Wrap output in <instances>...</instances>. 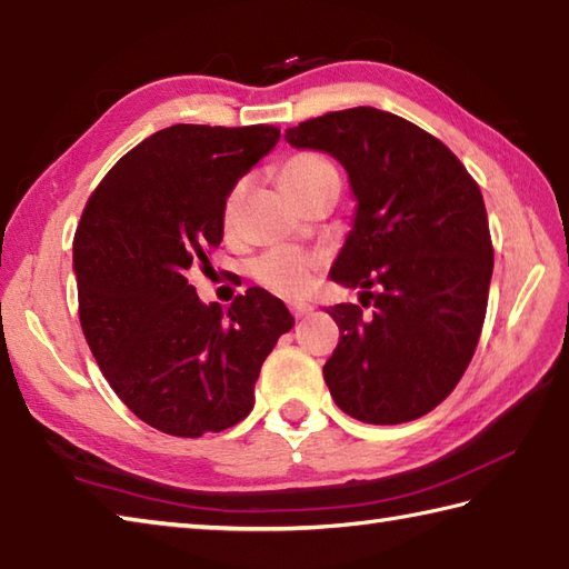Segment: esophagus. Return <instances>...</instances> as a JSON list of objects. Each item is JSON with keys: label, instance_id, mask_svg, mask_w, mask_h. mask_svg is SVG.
<instances>
[{"label": "esophagus", "instance_id": "esophagus-1", "mask_svg": "<svg viewBox=\"0 0 569 569\" xmlns=\"http://www.w3.org/2000/svg\"><path fill=\"white\" fill-rule=\"evenodd\" d=\"M289 311H292L295 319H301V317H309L311 311H315V307L307 305V301H289Z\"/></svg>", "mask_w": 569, "mask_h": 569}]
</instances>
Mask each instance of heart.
Returning a JSON list of instances; mask_svg holds the SVG:
<instances>
[{
	"instance_id": "heart-1",
	"label": "heart",
	"mask_w": 569,
	"mask_h": 569,
	"mask_svg": "<svg viewBox=\"0 0 569 569\" xmlns=\"http://www.w3.org/2000/svg\"><path fill=\"white\" fill-rule=\"evenodd\" d=\"M329 171L333 169L327 159H321L317 154H299L284 161L280 167V171H277V183H280V189L289 196V199H297L301 191L309 189L311 183L319 181L323 173ZM238 199H240V189H236L228 196L226 223H230V218H233ZM317 268H319V260L315 254L280 246L262 252L260 258L252 262V274L254 280L272 289V292L284 295V297H297V295H305L311 287V282H315Z\"/></svg>"
}]
</instances>
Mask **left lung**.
Returning a JSON list of instances; mask_svg holds the SVG:
<instances>
[{"mask_svg": "<svg viewBox=\"0 0 569 569\" xmlns=\"http://www.w3.org/2000/svg\"><path fill=\"white\" fill-rule=\"evenodd\" d=\"M284 139L349 173L356 211L329 277L376 307L327 309L341 331L323 366L331 398L368 425L417 420L455 390L481 336L493 248L477 181L439 139L376 108L321 114Z\"/></svg>", "mask_w": 569, "mask_h": 569, "instance_id": "left-lung-1", "label": "left lung"}]
</instances>
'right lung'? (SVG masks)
Listing matches in <instances>:
<instances>
[{
    "label": "right lung",
    "mask_w": 569,
    "mask_h": 569,
    "mask_svg": "<svg viewBox=\"0 0 569 569\" xmlns=\"http://www.w3.org/2000/svg\"><path fill=\"white\" fill-rule=\"evenodd\" d=\"M277 139L270 124L167 127L108 171L80 218V327L118 398L159 432L201 437L246 420L264 358L295 327L260 287L226 309L187 280L223 240L238 179Z\"/></svg>",
    "instance_id": "right-lung-1"
}]
</instances>
